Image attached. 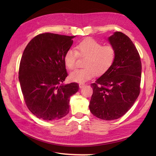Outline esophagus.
I'll list each match as a JSON object with an SVG mask.
<instances>
[{"label":"esophagus","instance_id":"esophagus-1","mask_svg":"<svg viewBox=\"0 0 156 156\" xmlns=\"http://www.w3.org/2000/svg\"><path fill=\"white\" fill-rule=\"evenodd\" d=\"M84 87H85V84H79V88H83Z\"/></svg>","mask_w":156,"mask_h":156}]
</instances>
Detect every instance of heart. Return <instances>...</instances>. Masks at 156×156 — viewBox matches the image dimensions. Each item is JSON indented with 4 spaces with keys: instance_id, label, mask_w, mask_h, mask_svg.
<instances>
[{
    "instance_id": "obj_1",
    "label": "heart",
    "mask_w": 156,
    "mask_h": 156,
    "mask_svg": "<svg viewBox=\"0 0 156 156\" xmlns=\"http://www.w3.org/2000/svg\"><path fill=\"white\" fill-rule=\"evenodd\" d=\"M73 49H69L64 55V64L68 69L75 67L78 56L86 57L83 69L74 70L70 73L71 81L79 83H85L95 74H102L109 68L116 58V51L111 45H104L92 38L81 41Z\"/></svg>"
}]
</instances>
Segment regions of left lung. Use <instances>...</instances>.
I'll use <instances>...</instances> for the list:
<instances>
[{
    "label": "left lung",
    "mask_w": 156,
    "mask_h": 156,
    "mask_svg": "<svg viewBox=\"0 0 156 156\" xmlns=\"http://www.w3.org/2000/svg\"><path fill=\"white\" fill-rule=\"evenodd\" d=\"M116 51L111 66L91 84L93 94L89 108L105 120L118 119L133 106L140 93L142 64L139 54L129 37L115 32L108 37Z\"/></svg>",
    "instance_id": "8db88e82"
}]
</instances>
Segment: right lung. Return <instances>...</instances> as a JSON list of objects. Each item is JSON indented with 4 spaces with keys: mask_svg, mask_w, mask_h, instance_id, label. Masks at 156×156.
<instances>
[{
    "mask_svg": "<svg viewBox=\"0 0 156 156\" xmlns=\"http://www.w3.org/2000/svg\"><path fill=\"white\" fill-rule=\"evenodd\" d=\"M75 37L40 34L23 51L19 81L28 108L41 120L54 121L67 115L69 98L79 90L76 83H62L68 76L64 55Z\"/></svg>",
    "mask_w": 156,
    "mask_h": 156,
    "instance_id": "add662e5",
    "label": "right lung"
}]
</instances>
